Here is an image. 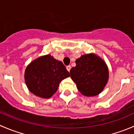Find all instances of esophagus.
<instances>
[{
	"mask_svg": "<svg viewBox=\"0 0 134 134\" xmlns=\"http://www.w3.org/2000/svg\"><path fill=\"white\" fill-rule=\"evenodd\" d=\"M66 68H67V71H68L69 72L70 70H71V65H68V66H67V67H66Z\"/></svg>",
	"mask_w": 134,
	"mask_h": 134,
	"instance_id": "obj_1",
	"label": "esophagus"
}]
</instances>
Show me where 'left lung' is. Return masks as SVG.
Returning <instances> with one entry per match:
<instances>
[{
  "label": "left lung",
  "mask_w": 134,
  "mask_h": 134,
  "mask_svg": "<svg viewBox=\"0 0 134 134\" xmlns=\"http://www.w3.org/2000/svg\"><path fill=\"white\" fill-rule=\"evenodd\" d=\"M78 91L86 97L100 93L108 81L109 71L104 61L94 54L82 55L70 71Z\"/></svg>",
  "instance_id": "8db88e82"
}]
</instances>
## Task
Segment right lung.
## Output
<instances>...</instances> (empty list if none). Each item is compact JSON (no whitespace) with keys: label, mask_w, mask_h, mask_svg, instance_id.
<instances>
[{"label":"right lung","mask_w":134,"mask_h":134,"mask_svg":"<svg viewBox=\"0 0 134 134\" xmlns=\"http://www.w3.org/2000/svg\"><path fill=\"white\" fill-rule=\"evenodd\" d=\"M69 76L62 62L48 54L34 59L27 66L25 80L31 93L41 98H49L56 92L62 80Z\"/></svg>","instance_id":"obj_1"}]
</instances>
